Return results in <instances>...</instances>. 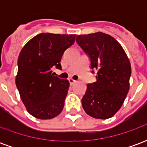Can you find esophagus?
I'll return each mask as SVG.
<instances>
[{"instance_id":"34e87169","label":"esophagus","mask_w":147,"mask_h":147,"mask_svg":"<svg viewBox=\"0 0 147 147\" xmlns=\"http://www.w3.org/2000/svg\"><path fill=\"white\" fill-rule=\"evenodd\" d=\"M68 81H69V83H70V85H73L74 83L76 82V80H74L73 79H71V78H70V79H68Z\"/></svg>"}]
</instances>
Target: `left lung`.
I'll use <instances>...</instances> for the list:
<instances>
[{
    "mask_svg": "<svg viewBox=\"0 0 147 147\" xmlns=\"http://www.w3.org/2000/svg\"><path fill=\"white\" fill-rule=\"evenodd\" d=\"M76 42L90 58L92 69H98L97 81L87 84L82 99L84 111L96 119H109L121 108L130 86L131 67L123 47L102 32L80 34Z\"/></svg>",
    "mask_w": 147,
    "mask_h": 147,
    "instance_id": "obj_1",
    "label": "left lung"
}]
</instances>
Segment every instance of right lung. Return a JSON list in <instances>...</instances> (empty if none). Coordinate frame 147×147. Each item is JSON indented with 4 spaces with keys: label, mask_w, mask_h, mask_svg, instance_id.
<instances>
[{
    "label": "right lung",
    "mask_w": 147,
    "mask_h": 147,
    "mask_svg": "<svg viewBox=\"0 0 147 147\" xmlns=\"http://www.w3.org/2000/svg\"><path fill=\"white\" fill-rule=\"evenodd\" d=\"M76 34L42 33L24 45L18 58L16 85L27 112L35 118L48 120L61 113L69 87L67 80L52 73L61 68L64 52L76 40Z\"/></svg>",
    "instance_id": "obj_1"
}]
</instances>
